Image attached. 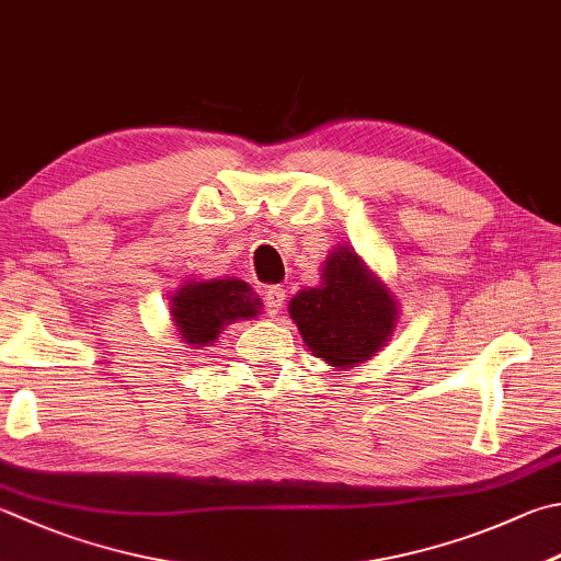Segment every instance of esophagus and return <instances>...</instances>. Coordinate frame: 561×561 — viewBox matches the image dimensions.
Listing matches in <instances>:
<instances>
[{
    "instance_id": "esophagus-1",
    "label": "esophagus",
    "mask_w": 561,
    "mask_h": 561,
    "mask_svg": "<svg viewBox=\"0 0 561 561\" xmlns=\"http://www.w3.org/2000/svg\"><path fill=\"white\" fill-rule=\"evenodd\" d=\"M263 302H266V312H268L271 317H276V314L280 312V308H283V302H285L283 285H268L266 298H263Z\"/></svg>"
}]
</instances>
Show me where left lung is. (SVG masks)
Segmentation results:
<instances>
[{"label": "left lung", "instance_id": "1", "mask_svg": "<svg viewBox=\"0 0 561 561\" xmlns=\"http://www.w3.org/2000/svg\"><path fill=\"white\" fill-rule=\"evenodd\" d=\"M322 285L290 300V317L314 356L332 366L368 362L396 327L390 290L368 276L352 249L334 251L324 263Z\"/></svg>", "mask_w": 561, "mask_h": 561}]
</instances>
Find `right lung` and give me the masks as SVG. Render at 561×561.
<instances>
[{
    "mask_svg": "<svg viewBox=\"0 0 561 561\" xmlns=\"http://www.w3.org/2000/svg\"><path fill=\"white\" fill-rule=\"evenodd\" d=\"M259 312L261 298L237 278L187 283L171 300V314L181 340L197 346L215 342L225 324Z\"/></svg>",
    "mask_w": 561,
    "mask_h": 561,
    "instance_id": "obj_1",
    "label": "right lung"
}]
</instances>
